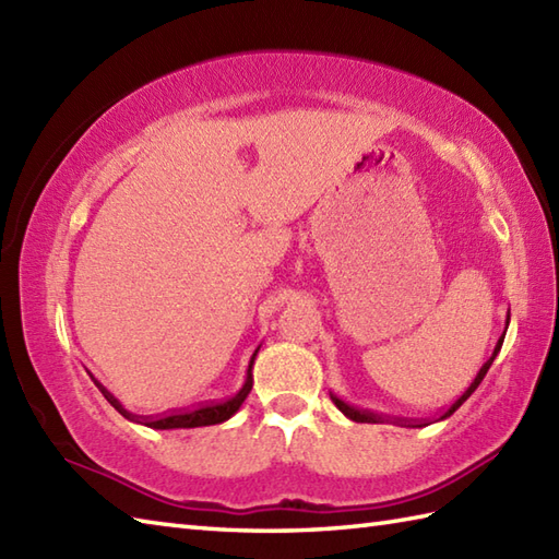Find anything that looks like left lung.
Here are the masks:
<instances>
[{
  "label": "left lung",
  "instance_id": "obj_1",
  "mask_svg": "<svg viewBox=\"0 0 559 559\" xmlns=\"http://www.w3.org/2000/svg\"><path fill=\"white\" fill-rule=\"evenodd\" d=\"M502 341H504V336H502L500 341H497V346H495L492 355H490V358H488V362H485V365L480 367V372L476 374V379H473L471 386H468L466 391H463V394H461V396H459L454 403H451L449 408H444V411H442V415H439V418H449V415L454 413V411L461 406V403L466 401V399L473 394V391L478 389V384L483 382V377L488 374V370H490V365H492V360H495V355L500 353V348H502ZM331 399H334V403H336V406H338V411H341V413H346L348 418H350V420H355V423H382V420H384L382 415L370 413V411H360V408H355V406H348V403H343V401H341V399H336V396H331ZM399 423H401L403 427H420V425H423L420 420H399Z\"/></svg>",
  "mask_w": 559,
  "mask_h": 559
}]
</instances>
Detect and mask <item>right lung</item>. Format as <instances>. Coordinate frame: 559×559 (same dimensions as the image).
<instances>
[{
  "mask_svg": "<svg viewBox=\"0 0 559 559\" xmlns=\"http://www.w3.org/2000/svg\"><path fill=\"white\" fill-rule=\"evenodd\" d=\"M257 355V350H254ZM254 355L252 360H249V370H247V379H245V386L237 391L235 396L225 399V401H211V403H201V406H194V408H185V411H170V413H163V415H148V418H134L132 413H127L120 401H117L110 391L103 389L105 399H108L112 406L120 411L124 418L129 420H136V423H144L148 427H156V430H173V427H204V425H216V423H223L228 420L230 415L242 406L245 399L249 396V391H252V362H254Z\"/></svg>",
  "mask_w": 559,
  "mask_h": 559,
  "instance_id": "obj_1",
  "label": "right lung"
}]
</instances>
